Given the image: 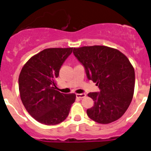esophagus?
Masks as SVG:
<instances>
[{
    "mask_svg": "<svg viewBox=\"0 0 151 151\" xmlns=\"http://www.w3.org/2000/svg\"><path fill=\"white\" fill-rule=\"evenodd\" d=\"M85 96H86L85 93H78V94H76V97L80 99H83V98H85Z\"/></svg>",
    "mask_w": 151,
    "mask_h": 151,
    "instance_id": "1",
    "label": "esophagus"
}]
</instances>
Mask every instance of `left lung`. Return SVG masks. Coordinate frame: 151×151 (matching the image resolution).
I'll return each mask as SVG.
<instances>
[{
	"label": "left lung",
	"mask_w": 151,
	"mask_h": 151,
	"mask_svg": "<svg viewBox=\"0 0 151 151\" xmlns=\"http://www.w3.org/2000/svg\"><path fill=\"white\" fill-rule=\"evenodd\" d=\"M73 52L85 68L88 80L96 83L100 89V92L88 93L94 101L87 110L88 116L102 124L121 118L132 101L134 89V70L128 58L105 46L74 48Z\"/></svg>",
	"instance_id": "1"
}]
</instances>
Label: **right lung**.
<instances>
[{
  "mask_svg": "<svg viewBox=\"0 0 151 151\" xmlns=\"http://www.w3.org/2000/svg\"><path fill=\"white\" fill-rule=\"evenodd\" d=\"M73 48H46L32 57L19 78L21 99L28 112L38 122L53 126L68 116L75 93L57 91L56 78Z\"/></svg>",
  "mask_w": 151,
  "mask_h": 151,
  "instance_id": "1",
  "label": "right lung"
}]
</instances>
